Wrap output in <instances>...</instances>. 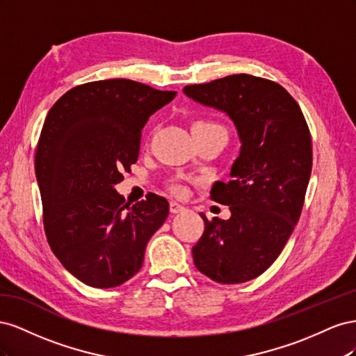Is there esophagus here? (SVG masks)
Instances as JSON below:
<instances>
[{"label": "esophagus", "mask_w": 356, "mask_h": 356, "mask_svg": "<svg viewBox=\"0 0 356 356\" xmlns=\"http://www.w3.org/2000/svg\"><path fill=\"white\" fill-rule=\"evenodd\" d=\"M169 209H170V212L172 213H178V212H182V211H186V208L182 207L181 203H178V202H175V200H172L170 203H169Z\"/></svg>", "instance_id": "34e87169"}]
</instances>
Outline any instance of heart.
<instances>
[{
  "mask_svg": "<svg viewBox=\"0 0 356 356\" xmlns=\"http://www.w3.org/2000/svg\"><path fill=\"white\" fill-rule=\"evenodd\" d=\"M177 190H179V187H177Z\"/></svg>",
  "mask_w": 356,
  "mask_h": 356,
  "instance_id": "1",
  "label": "heart"
}]
</instances>
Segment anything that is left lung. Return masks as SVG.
I'll return each mask as SVG.
<instances>
[{
  "instance_id": "left-lung-1",
  "label": "left lung",
  "mask_w": 356,
  "mask_h": 356,
  "mask_svg": "<svg viewBox=\"0 0 356 356\" xmlns=\"http://www.w3.org/2000/svg\"><path fill=\"white\" fill-rule=\"evenodd\" d=\"M190 99L227 114L241 152L229 182L211 199L230 207V218L200 212L204 232L193 246L197 270L220 284L260 276L282 252L303 209L312 172V139L298 104L281 84L234 74L186 86Z\"/></svg>"
}]
</instances>
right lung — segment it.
<instances>
[{
    "label": "right lung",
    "instance_id": "add662e5",
    "mask_svg": "<svg viewBox=\"0 0 356 356\" xmlns=\"http://www.w3.org/2000/svg\"><path fill=\"white\" fill-rule=\"evenodd\" d=\"M177 92L111 79L77 86L42 124L35 175L44 232L67 270L93 288H113L143 267L145 246L169 213L165 197L126 203L115 191L138 160L148 118Z\"/></svg>",
    "mask_w": 356,
    "mask_h": 356
}]
</instances>
